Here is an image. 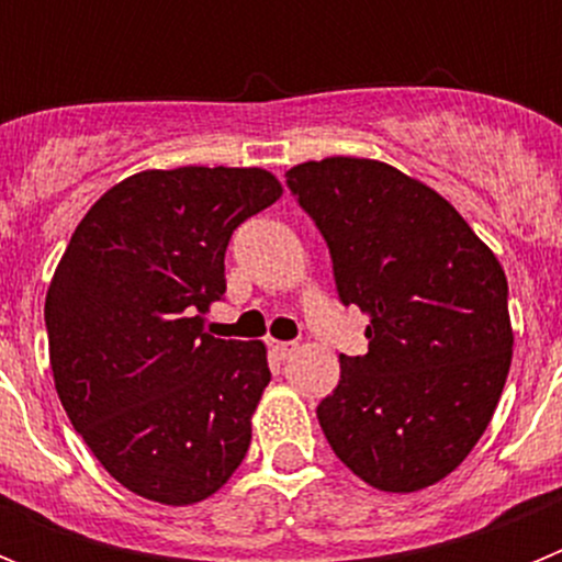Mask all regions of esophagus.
Instances as JSON below:
<instances>
[{
  "label": "esophagus",
  "instance_id": "34e87169",
  "mask_svg": "<svg viewBox=\"0 0 562 562\" xmlns=\"http://www.w3.org/2000/svg\"><path fill=\"white\" fill-rule=\"evenodd\" d=\"M297 349V342H284V340H270V351L278 357V360H286L292 357V351Z\"/></svg>",
  "mask_w": 562,
  "mask_h": 562
}]
</instances>
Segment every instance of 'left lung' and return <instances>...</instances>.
Wrapping results in <instances>:
<instances>
[{"label": "left lung", "instance_id": "obj_1", "mask_svg": "<svg viewBox=\"0 0 562 562\" xmlns=\"http://www.w3.org/2000/svg\"><path fill=\"white\" fill-rule=\"evenodd\" d=\"M286 186L324 233L340 301L369 315V351L340 355L321 428L366 484L425 490L498 408L515 342L504 267L445 196L389 162L310 160Z\"/></svg>", "mask_w": 562, "mask_h": 562}]
</instances>
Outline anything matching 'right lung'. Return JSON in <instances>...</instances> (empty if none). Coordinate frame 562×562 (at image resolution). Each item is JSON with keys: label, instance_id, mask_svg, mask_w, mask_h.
<instances>
[{"label": "right lung", "instance_id": "obj_1", "mask_svg": "<svg viewBox=\"0 0 562 562\" xmlns=\"http://www.w3.org/2000/svg\"><path fill=\"white\" fill-rule=\"evenodd\" d=\"M281 191L265 168H151L69 238L44 304L49 369L72 428L134 495L205 501L250 448L265 342L207 335L202 315L225 295L233 231Z\"/></svg>", "mask_w": 562, "mask_h": 562}]
</instances>
